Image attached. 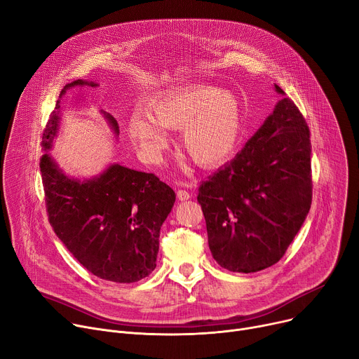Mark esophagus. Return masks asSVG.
<instances>
[{"instance_id": "obj_1", "label": "esophagus", "mask_w": 359, "mask_h": 359, "mask_svg": "<svg viewBox=\"0 0 359 359\" xmlns=\"http://www.w3.org/2000/svg\"><path fill=\"white\" fill-rule=\"evenodd\" d=\"M177 198H179V201H187V199L192 198V195H190V192H187V190H184V189H179L177 190Z\"/></svg>"}]
</instances>
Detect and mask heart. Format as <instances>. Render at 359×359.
Returning a JSON list of instances; mask_svg holds the SVG:
<instances>
[{
	"label": "heart",
	"instance_id": "b5f03b06",
	"mask_svg": "<svg viewBox=\"0 0 359 359\" xmlns=\"http://www.w3.org/2000/svg\"><path fill=\"white\" fill-rule=\"evenodd\" d=\"M134 114L128 133L137 147L154 158L167 144L164 130H182L187 156L203 167H217L235 151L244 130V109L233 93L209 85H187L165 92Z\"/></svg>",
	"mask_w": 359,
	"mask_h": 359
}]
</instances>
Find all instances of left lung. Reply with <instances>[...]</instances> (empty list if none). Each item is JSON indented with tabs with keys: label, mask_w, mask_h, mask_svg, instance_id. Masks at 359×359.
<instances>
[{
	"label": "left lung",
	"mask_w": 359,
	"mask_h": 359,
	"mask_svg": "<svg viewBox=\"0 0 359 359\" xmlns=\"http://www.w3.org/2000/svg\"><path fill=\"white\" fill-rule=\"evenodd\" d=\"M310 154L306 119L285 97L235 158L202 182L198 202L221 267L255 273L281 259L312 205Z\"/></svg>",
	"instance_id": "left-lung-1"
}]
</instances>
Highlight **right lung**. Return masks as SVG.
Here are the masks:
<instances>
[{
  "label": "right lung",
  "instance_id": "obj_1",
  "mask_svg": "<svg viewBox=\"0 0 359 359\" xmlns=\"http://www.w3.org/2000/svg\"><path fill=\"white\" fill-rule=\"evenodd\" d=\"M90 85L78 79L67 83L41 135L43 150L52 147L59 126L60 98L72 86ZM114 131L118 124L105 114ZM46 210L59 240L81 264L100 278L134 283L156 269L160 228L170 213L176 194L153 173L112 164L90 180L70 179L53 158H40Z\"/></svg>",
  "mask_w": 359,
  "mask_h": 359
}]
</instances>
